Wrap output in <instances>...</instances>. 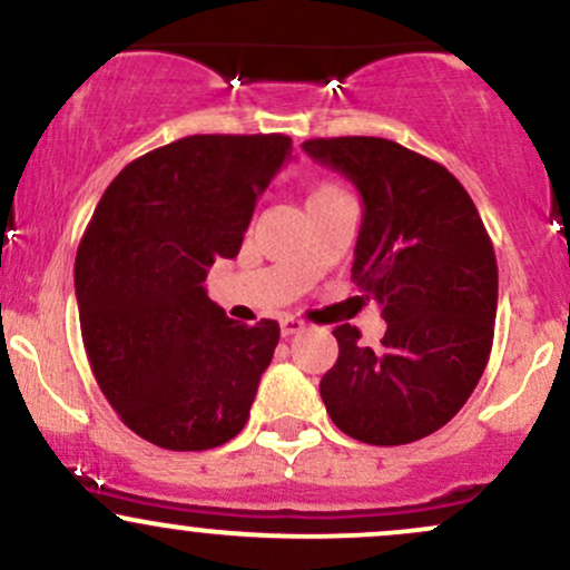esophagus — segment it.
Here are the masks:
<instances>
[{"mask_svg":"<svg viewBox=\"0 0 570 570\" xmlns=\"http://www.w3.org/2000/svg\"><path fill=\"white\" fill-rule=\"evenodd\" d=\"M303 330H305L303 318H297V316H284V318H281V335H284V337L303 333Z\"/></svg>","mask_w":570,"mask_h":570,"instance_id":"esophagus-1","label":"esophagus"}]
</instances>
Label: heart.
Masks as SVG:
<instances>
[{
	"instance_id": "obj_1",
	"label": "heart",
	"mask_w": 570,
	"mask_h": 570,
	"mask_svg": "<svg viewBox=\"0 0 570 570\" xmlns=\"http://www.w3.org/2000/svg\"><path fill=\"white\" fill-rule=\"evenodd\" d=\"M337 194H346V191H343L337 184H333V180H322V184H316L314 189H311V194H308V205H311V203H318V199L337 197Z\"/></svg>"
}]
</instances>
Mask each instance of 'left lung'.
Masks as SVG:
<instances>
[{"label":"left lung","mask_w":570,"mask_h":570,"mask_svg":"<svg viewBox=\"0 0 570 570\" xmlns=\"http://www.w3.org/2000/svg\"><path fill=\"white\" fill-rule=\"evenodd\" d=\"M303 148L362 194L352 278L381 303V346L337 324L322 392L335 428L373 446L435 433L476 390L492 352L498 262L465 186L384 137H314Z\"/></svg>","instance_id":"8db88e82"}]
</instances>
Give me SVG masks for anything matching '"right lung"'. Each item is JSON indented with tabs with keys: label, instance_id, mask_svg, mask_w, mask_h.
I'll return each mask as SVG.
<instances>
[{
	"label": "right lung",
	"instance_id": "obj_1",
	"mask_svg": "<svg viewBox=\"0 0 570 570\" xmlns=\"http://www.w3.org/2000/svg\"><path fill=\"white\" fill-rule=\"evenodd\" d=\"M292 151L286 135H191L112 178L75 256L91 373L132 433L205 452L246 428L278 322H235L203 281L240 252L256 197Z\"/></svg>",
	"mask_w": 570,
	"mask_h": 570
}]
</instances>
